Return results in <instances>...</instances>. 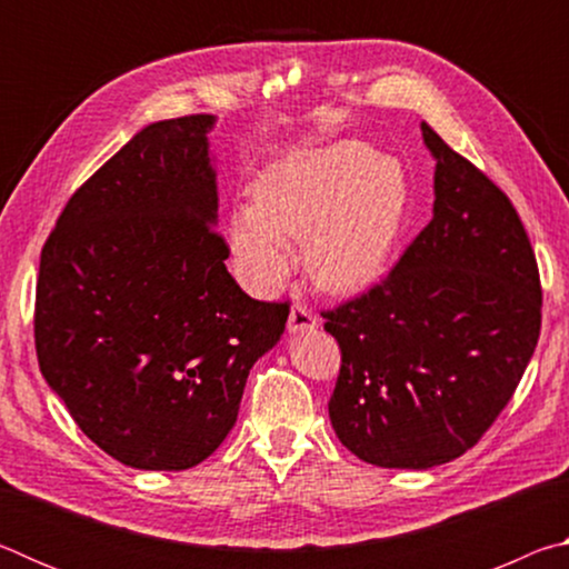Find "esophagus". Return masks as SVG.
I'll return each instance as SVG.
<instances>
[{"label": "esophagus", "instance_id": "esophagus-1", "mask_svg": "<svg viewBox=\"0 0 569 569\" xmlns=\"http://www.w3.org/2000/svg\"><path fill=\"white\" fill-rule=\"evenodd\" d=\"M316 326H319V319H316L311 308L293 303L291 313H288V333H303V331L316 329Z\"/></svg>", "mask_w": 569, "mask_h": 569}]
</instances>
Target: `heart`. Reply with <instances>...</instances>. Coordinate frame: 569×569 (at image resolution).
Here are the masks:
<instances>
[{
    "label": "heart",
    "mask_w": 569,
    "mask_h": 569,
    "mask_svg": "<svg viewBox=\"0 0 569 569\" xmlns=\"http://www.w3.org/2000/svg\"><path fill=\"white\" fill-rule=\"evenodd\" d=\"M409 206L397 160L361 142L293 152L256 182V200L230 216L236 266L258 288H276L291 268L288 240H303V261L326 291L371 283L389 261Z\"/></svg>",
    "instance_id": "heart-1"
}]
</instances>
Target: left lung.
Wrapping results in <instances>:
<instances>
[{"label": "left lung", "instance_id": "left-lung-1", "mask_svg": "<svg viewBox=\"0 0 569 569\" xmlns=\"http://www.w3.org/2000/svg\"><path fill=\"white\" fill-rule=\"evenodd\" d=\"M435 218L393 271L323 311L341 349L329 417L341 445L383 469L465 455L512 399L542 326L535 250L515 206L421 122Z\"/></svg>", "mask_w": 569, "mask_h": 569}]
</instances>
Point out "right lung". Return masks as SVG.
<instances>
[{
    "instance_id": "obj_1",
    "label": "right lung",
    "mask_w": 569,
    "mask_h": 569,
    "mask_svg": "<svg viewBox=\"0 0 569 569\" xmlns=\"http://www.w3.org/2000/svg\"><path fill=\"white\" fill-rule=\"evenodd\" d=\"M213 114L142 128L47 238L34 301L40 371L77 427L134 469L180 471L220 447L288 303L228 273Z\"/></svg>"
}]
</instances>
